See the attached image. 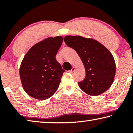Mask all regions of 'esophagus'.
<instances>
[{
    "label": "esophagus",
    "instance_id": "34e87169",
    "mask_svg": "<svg viewBox=\"0 0 133 133\" xmlns=\"http://www.w3.org/2000/svg\"><path fill=\"white\" fill-rule=\"evenodd\" d=\"M75 70H76L75 67H72V69L70 70H69L68 72H69V73H73V72H74V71H75Z\"/></svg>",
    "mask_w": 133,
    "mask_h": 133
}]
</instances>
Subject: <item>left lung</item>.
Instances as JSON below:
<instances>
[{
  "label": "left lung",
  "instance_id": "1",
  "mask_svg": "<svg viewBox=\"0 0 133 133\" xmlns=\"http://www.w3.org/2000/svg\"><path fill=\"white\" fill-rule=\"evenodd\" d=\"M65 43L80 57L85 71V78L78 83L89 95L98 96L111 86L116 75V63L111 53L101 43L80 36H66Z\"/></svg>",
  "mask_w": 133,
  "mask_h": 133
}]
</instances>
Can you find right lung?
I'll return each instance as SVG.
<instances>
[{"mask_svg":"<svg viewBox=\"0 0 133 133\" xmlns=\"http://www.w3.org/2000/svg\"><path fill=\"white\" fill-rule=\"evenodd\" d=\"M63 40L60 36L46 38L33 45L24 56L20 77L24 90L31 97L44 100L57 91L64 71L56 59Z\"/></svg>","mask_w":133,"mask_h":133,"instance_id":"1","label":"right lung"}]
</instances>
